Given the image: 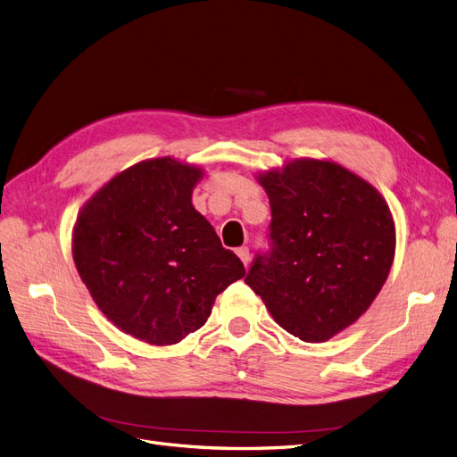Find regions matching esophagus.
Wrapping results in <instances>:
<instances>
[{
  "label": "esophagus",
  "instance_id": "obj_1",
  "mask_svg": "<svg viewBox=\"0 0 457 457\" xmlns=\"http://www.w3.org/2000/svg\"><path fill=\"white\" fill-rule=\"evenodd\" d=\"M237 256L241 258V262L245 263V267L248 265V262H250V250H248V246H241V248H237Z\"/></svg>",
  "mask_w": 457,
  "mask_h": 457
}]
</instances>
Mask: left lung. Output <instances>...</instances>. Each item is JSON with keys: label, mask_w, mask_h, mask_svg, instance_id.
<instances>
[{"label": "left lung", "mask_w": 457, "mask_h": 457, "mask_svg": "<svg viewBox=\"0 0 457 457\" xmlns=\"http://www.w3.org/2000/svg\"><path fill=\"white\" fill-rule=\"evenodd\" d=\"M260 182L271 205L269 248L245 282L280 328L324 343L356 322L386 282L392 212L373 186L333 162L295 160Z\"/></svg>", "instance_id": "1"}]
</instances>
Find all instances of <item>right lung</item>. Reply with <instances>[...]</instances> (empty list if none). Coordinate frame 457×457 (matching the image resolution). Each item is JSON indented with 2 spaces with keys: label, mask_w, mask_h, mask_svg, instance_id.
I'll return each instance as SVG.
<instances>
[{
  "label": "right lung",
  "mask_w": 457,
  "mask_h": 457,
  "mask_svg": "<svg viewBox=\"0 0 457 457\" xmlns=\"http://www.w3.org/2000/svg\"><path fill=\"white\" fill-rule=\"evenodd\" d=\"M201 169L171 158L126 169L82 207L73 233L77 271L114 326L150 345L199 329L212 303L245 277L192 205Z\"/></svg>",
  "instance_id": "1"
}]
</instances>
